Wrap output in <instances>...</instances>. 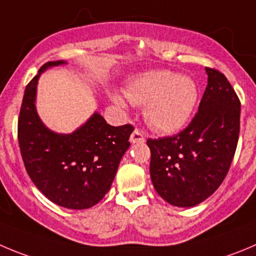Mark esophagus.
<instances>
[{
  "instance_id": "34e87169",
  "label": "esophagus",
  "mask_w": 256,
  "mask_h": 256,
  "mask_svg": "<svg viewBox=\"0 0 256 256\" xmlns=\"http://www.w3.org/2000/svg\"><path fill=\"white\" fill-rule=\"evenodd\" d=\"M145 142V135L139 130V128H135L134 132L130 136V142L131 144H140V142Z\"/></svg>"
}]
</instances>
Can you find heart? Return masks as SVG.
<instances>
[{"mask_svg": "<svg viewBox=\"0 0 256 256\" xmlns=\"http://www.w3.org/2000/svg\"><path fill=\"white\" fill-rule=\"evenodd\" d=\"M116 106L128 108V101L145 107V116L152 128L174 132L190 121L198 102V86L190 77L172 70L156 69L131 78L125 94L110 93Z\"/></svg>", "mask_w": 256, "mask_h": 256, "instance_id": "obj_1", "label": "heart"}]
</instances>
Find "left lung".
I'll list each match as a JSON object with an SVG mask.
<instances>
[{
	"instance_id": "left-lung-1",
	"label": "left lung",
	"mask_w": 256,
	"mask_h": 256,
	"mask_svg": "<svg viewBox=\"0 0 256 256\" xmlns=\"http://www.w3.org/2000/svg\"><path fill=\"white\" fill-rule=\"evenodd\" d=\"M206 73V90L190 125L178 135L148 140L152 186L176 207H193L214 194L238 146L240 101L224 74L211 68Z\"/></svg>"
}]
</instances>
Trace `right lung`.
I'll list each match as a JSON object with an SVG mask.
<instances>
[{"mask_svg":"<svg viewBox=\"0 0 256 256\" xmlns=\"http://www.w3.org/2000/svg\"><path fill=\"white\" fill-rule=\"evenodd\" d=\"M66 64L48 62L26 86L18 144L26 172L48 200L69 210H86L98 204L111 188L134 128L108 125L94 111L73 132L50 130L38 114V80L48 69Z\"/></svg>","mask_w":256,"mask_h":256,"instance_id":"add662e5","label":"right lung"}]
</instances>
